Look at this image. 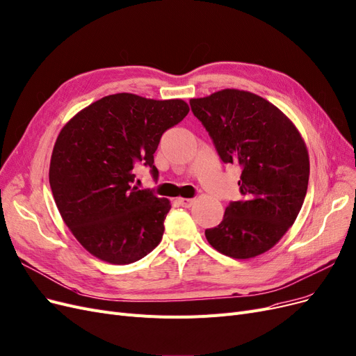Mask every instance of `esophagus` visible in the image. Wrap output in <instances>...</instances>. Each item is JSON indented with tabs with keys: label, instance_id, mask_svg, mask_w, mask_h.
<instances>
[{
	"label": "esophagus",
	"instance_id": "obj_1",
	"mask_svg": "<svg viewBox=\"0 0 356 356\" xmlns=\"http://www.w3.org/2000/svg\"><path fill=\"white\" fill-rule=\"evenodd\" d=\"M177 202L183 208H191L195 204V199L193 197H179Z\"/></svg>",
	"mask_w": 356,
	"mask_h": 356
}]
</instances>
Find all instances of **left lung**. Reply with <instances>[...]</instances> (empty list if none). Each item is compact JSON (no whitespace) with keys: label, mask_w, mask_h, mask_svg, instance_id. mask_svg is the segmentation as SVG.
<instances>
[{"label":"left lung","mask_w":356,"mask_h":356,"mask_svg":"<svg viewBox=\"0 0 356 356\" xmlns=\"http://www.w3.org/2000/svg\"><path fill=\"white\" fill-rule=\"evenodd\" d=\"M222 163L238 164L241 199L205 229L208 243L234 259L268 252L297 220L310 176L298 129L276 106L249 91L225 88L191 99Z\"/></svg>","instance_id":"obj_1"}]
</instances>
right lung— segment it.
I'll return each instance as SVG.
<instances>
[{"label": "right lung", "mask_w": 356, "mask_h": 356, "mask_svg": "<svg viewBox=\"0 0 356 356\" xmlns=\"http://www.w3.org/2000/svg\"><path fill=\"white\" fill-rule=\"evenodd\" d=\"M189 113L186 102L152 100L131 92L106 96L76 113L59 132L49 183L74 237L92 256L128 265L163 238L168 199L132 186L134 168L154 165L161 135Z\"/></svg>", "instance_id": "right-lung-1"}]
</instances>
